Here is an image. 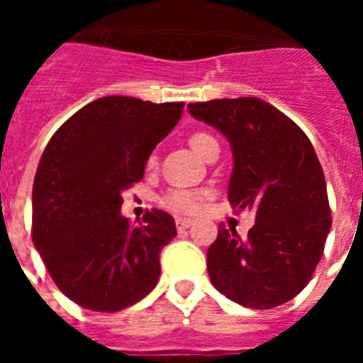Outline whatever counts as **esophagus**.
<instances>
[{
	"label": "esophagus",
	"mask_w": 363,
	"mask_h": 363,
	"mask_svg": "<svg viewBox=\"0 0 363 363\" xmlns=\"http://www.w3.org/2000/svg\"><path fill=\"white\" fill-rule=\"evenodd\" d=\"M175 224H177V228H179V230H186V228L192 226L194 220H190V218H177Z\"/></svg>",
	"instance_id": "1"
}]
</instances>
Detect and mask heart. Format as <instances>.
<instances>
[{
  "label": "heart",
  "mask_w": 363,
  "mask_h": 363,
  "mask_svg": "<svg viewBox=\"0 0 363 363\" xmlns=\"http://www.w3.org/2000/svg\"><path fill=\"white\" fill-rule=\"evenodd\" d=\"M213 141H215V137L209 135V133L196 131L190 137V147L194 148V152H198L201 156L205 147ZM201 201H203V194L196 192V190H173L165 198V205L171 211H177V213H196L201 207Z\"/></svg>",
  "instance_id": "b5f03b06"
}]
</instances>
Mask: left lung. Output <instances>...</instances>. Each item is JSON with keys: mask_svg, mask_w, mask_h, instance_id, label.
Segmentation results:
<instances>
[{"mask_svg": "<svg viewBox=\"0 0 363 363\" xmlns=\"http://www.w3.org/2000/svg\"><path fill=\"white\" fill-rule=\"evenodd\" d=\"M188 111L230 141L228 199L256 215L245 239L218 228L207 250L213 286L250 309L286 303L309 284L332 228L326 179L309 137L258 98L213 99Z\"/></svg>", "mask_w": 363, "mask_h": 363, "instance_id": "obj_1", "label": "left lung"}]
</instances>
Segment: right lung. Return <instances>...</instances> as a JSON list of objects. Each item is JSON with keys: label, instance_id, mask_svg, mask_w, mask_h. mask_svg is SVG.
Segmentation results:
<instances>
[{"label": "right lung", "instance_id": "obj_1", "mask_svg": "<svg viewBox=\"0 0 363 363\" xmlns=\"http://www.w3.org/2000/svg\"><path fill=\"white\" fill-rule=\"evenodd\" d=\"M182 107L99 98L60 125L43 152L31 239L56 286L84 309L116 313L158 282L160 252L177 235L175 220L152 209L133 226L121 215L122 192L141 181Z\"/></svg>", "mask_w": 363, "mask_h": 363}]
</instances>
